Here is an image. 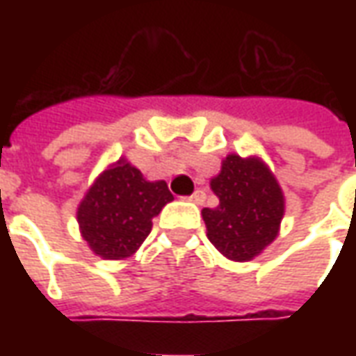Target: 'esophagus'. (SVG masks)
<instances>
[{"mask_svg": "<svg viewBox=\"0 0 356 356\" xmlns=\"http://www.w3.org/2000/svg\"><path fill=\"white\" fill-rule=\"evenodd\" d=\"M185 200L194 202V204H204V202H206V193H204V191H196V193L191 194V196H186Z\"/></svg>", "mask_w": 356, "mask_h": 356, "instance_id": "34e87169", "label": "esophagus"}]
</instances>
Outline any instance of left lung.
<instances>
[{"instance_id":"8db88e82","label":"left lung","mask_w":356,"mask_h":356,"mask_svg":"<svg viewBox=\"0 0 356 356\" xmlns=\"http://www.w3.org/2000/svg\"><path fill=\"white\" fill-rule=\"evenodd\" d=\"M219 198L204 208L208 238L231 261H250L278 236L284 194L267 163L257 156L229 154L219 175L209 181Z\"/></svg>"}]
</instances>
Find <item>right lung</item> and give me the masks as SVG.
Listing matches in <instances>:
<instances>
[{"label": "right lung", "instance_id": "1", "mask_svg": "<svg viewBox=\"0 0 356 356\" xmlns=\"http://www.w3.org/2000/svg\"><path fill=\"white\" fill-rule=\"evenodd\" d=\"M171 200L165 181H147L120 158L95 179L78 206L81 236L102 259H125L139 250L152 231V217Z\"/></svg>", "mask_w": 356, "mask_h": 356}]
</instances>
